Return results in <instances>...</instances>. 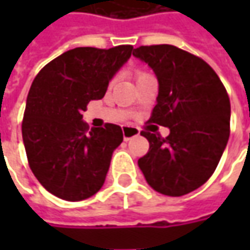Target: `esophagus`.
Masks as SVG:
<instances>
[{
	"mask_svg": "<svg viewBox=\"0 0 250 250\" xmlns=\"http://www.w3.org/2000/svg\"><path fill=\"white\" fill-rule=\"evenodd\" d=\"M122 133H124V139L129 140L139 135V129H136L135 126H124L122 128Z\"/></svg>",
	"mask_w": 250,
	"mask_h": 250,
	"instance_id": "1",
	"label": "esophagus"
}]
</instances>
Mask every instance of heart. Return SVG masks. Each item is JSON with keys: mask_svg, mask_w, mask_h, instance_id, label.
Wrapping results in <instances>:
<instances>
[{"mask_svg": "<svg viewBox=\"0 0 250 250\" xmlns=\"http://www.w3.org/2000/svg\"><path fill=\"white\" fill-rule=\"evenodd\" d=\"M139 73H143V71H139V72L136 73V75H139Z\"/></svg>", "mask_w": 250, "mask_h": 250, "instance_id": "b5f03b06", "label": "heart"}]
</instances>
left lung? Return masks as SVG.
<instances>
[{
  "label": "left lung",
  "mask_w": 250,
  "mask_h": 250,
  "mask_svg": "<svg viewBox=\"0 0 250 250\" xmlns=\"http://www.w3.org/2000/svg\"><path fill=\"white\" fill-rule=\"evenodd\" d=\"M133 55L159 79L149 122L169 128L167 138L142 130L149 151L138 160L147 184L163 195L182 196L213 175L229 138L231 104L223 82L200 57L169 44L140 45Z\"/></svg>",
  "instance_id": "1"
}]
</instances>
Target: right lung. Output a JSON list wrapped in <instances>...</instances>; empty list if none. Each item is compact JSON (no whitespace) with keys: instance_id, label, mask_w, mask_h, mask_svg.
Segmentation results:
<instances>
[{"instance_id":"right-lung-1","label":"right lung","mask_w":250,"mask_h":250,"mask_svg":"<svg viewBox=\"0 0 250 250\" xmlns=\"http://www.w3.org/2000/svg\"><path fill=\"white\" fill-rule=\"evenodd\" d=\"M133 47H78L48 62L27 94L22 136L29 167L54 196L78 202L97 193L112 151L124 140L121 126L91 128L82 121L90 100L104 97L114 73Z\"/></svg>"}]
</instances>
